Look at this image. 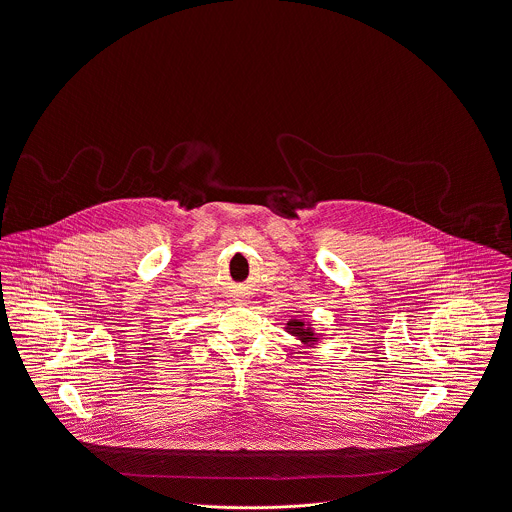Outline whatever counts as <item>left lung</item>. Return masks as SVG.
Masks as SVG:
<instances>
[{"label": "left lung", "instance_id": "1", "mask_svg": "<svg viewBox=\"0 0 512 512\" xmlns=\"http://www.w3.org/2000/svg\"><path fill=\"white\" fill-rule=\"evenodd\" d=\"M286 332L292 334V336H296L302 343H314V341H318V336L314 334V330H312L310 326H306L302 320H290V322L286 324Z\"/></svg>", "mask_w": 512, "mask_h": 512}]
</instances>
